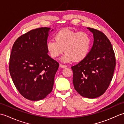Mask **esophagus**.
<instances>
[{
  "label": "esophagus",
  "instance_id": "esophagus-1",
  "mask_svg": "<svg viewBox=\"0 0 124 124\" xmlns=\"http://www.w3.org/2000/svg\"><path fill=\"white\" fill-rule=\"evenodd\" d=\"M60 67H61L62 68H67L68 67L67 65H64V64H60Z\"/></svg>",
  "mask_w": 124,
  "mask_h": 124
}]
</instances>
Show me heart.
<instances>
[{"label":"heart","instance_id":"b5f03b06","mask_svg":"<svg viewBox=\"0 0 124 124\" xmlns=\"http://www.w3.org/2000/svg\"><path fill=\"white\" fill-rule=\"evenodd\" d=\"M55 39L47 41V51L52 57L56 58L64 50L65 53L61 58L63 62L80 61L87 55L90 49L91 38L86 32L66 28L57 32Z\"/></svg>","mask_w":124,"mask_h":124}]
</instances>
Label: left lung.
Returning <instances> with one entry per match:
<instances>
[{"label": "left lung", "mask_w": 124, "mask_h": 124, "mask_svg": "<svg viewBox=\"0 0 124 124\" xmlns=\"http://www.w3.org/2000/svg\"><path fill=\"white\" fill-rule=\"evenodd\" d=\"M87 29L93 33V46L87 55L71 69L75 90L84 97L94 99L104 94L109 86L116 59L111 42L104 33Z\"/></svg>", "instance_id": "obj_1"}]
</instances>
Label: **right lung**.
<instances>
[{
	"mask_svg": "<svg viewBox=\"0 0 124 124\" xmlns=\"http://www.w3.org/2000/svg\"><path fill=\"white\" fill-rule=\"evenodd\" d=\"M49 30L43 27L30 30L19 37L12 48L10 76L20 94L31 101L43 99L52 91L59 68V63L47 54Z\"/></svg>",
	"mask_w": 124,
	"mask_h": 124,
	"instance_id": "obj_1",
	"label": "right lung"
}]
</instances>
